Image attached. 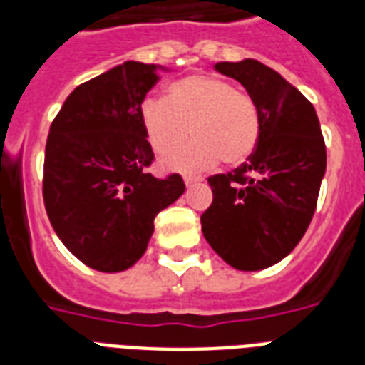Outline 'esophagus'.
<instances>
[{"label":"esophagus","mask_w":365,"mask_h":365,"mask_svg":"<svg viewBox=\"0 0 365 365\" xmlns=\"http://www.w3.org/2000/svg\"><path fill=\"white\" fill-rule=\"evenodd\" d=\"M183 182H185V185H187V187H193L195 183L199 182V180H195V178H189V176H185V178H183Z\"/></svg>","instance_id":"1"}]
</instances>
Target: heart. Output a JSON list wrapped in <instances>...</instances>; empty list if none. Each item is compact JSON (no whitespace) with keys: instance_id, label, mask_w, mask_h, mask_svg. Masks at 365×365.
I'll list each match as a JSON object with an SVG mask.
<instances>
[{"instance_id":"1","label":"heart","mask_w":365,"mask_h":365,"mask_svg":"<svg viewBox=\"0 0 365 365\" xmlns=\"http://www.w3.org/2000/svg\"><path fill=\"white\" fill-rule=\"evenodd\" d=\"M140 123L153 151L165 155L194 134L187 148L163 159L166 170L199 174L223 159L229 166L252 157L261 138L259 108L235 85L212 76H189L166 88L165 100H145Z\"/></svg>"}]
</instances>
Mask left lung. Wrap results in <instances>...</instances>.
I'll return each instance as SVG.
<instances>
[{"instance_id":"obj_1","label":"left lung","mask_w":365,"mask_h":365,"mask_svg":"<svg viewBox=\"0 0 365 365\" xmlns=\"http://www.w3.org/2000/svg\"><path fill=\"white\" fill-rule=\"evenodd\" d=\"M214 68L257 104L261 138L244 165L208 178L214 200L200 216L202 235L231 267L261 271L303 239L326 174V145L312 104L280 73L252 58Z\"/></svg>"}]
</instances>
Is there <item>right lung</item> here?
<instances>
[{"mask_svg":"<svg viewBox=\"0 0 365 365\" xmlns=\"http://www.w3.org/2000/svg\"><path fill=\"white\" fill-rule=\"evenodd\" d=\"M166 68L128 60L83 83L54 117L43 200L54 233L91 269L121 272L148 250L155 216L185 191L180 174L145 172L153 149L140 108Z\"/></svg>","mask_w":365,"mask_h":365,"instance_id":"add662e5","label":"right lung"}]
</instances>
